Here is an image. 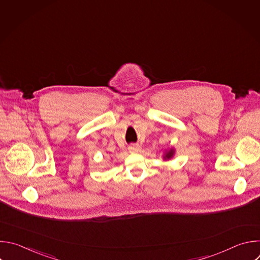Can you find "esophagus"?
I'll return each instance as SVG.
<instances>
[{"label": "esophagus", "instance_id": "esophagus-1", "mask_svg": "<svg viewBox=\"0 0 260 260\" xmlns=\"http://www.w3.org/2000/svg\"><path fill=\"white\" fill-rule=\"evenodd\" d=\"M128 150L131 152H138L141 150V146L138 145V144H132L129 147H128Z\"/></svg>", "mask_w": 260, "mask_h": 260}]
</instances>
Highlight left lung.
I'll return each mask as SVG.
<instances>
[{"instance_id":"left-lung-1","label":"left lung","mask_w":260,"mask_h":260,"mask_svg":"<svg viewBox=\"0 0 260 260\" xmlns=\"http://www.w3.org/2000/svg\"><path fill=\"white\" fill-rule=\"evenodd\" d=\"M173 154H174V151L173 150H170L167 154H166V156H165V158H167V159H169V158H171L172 156H173Z\"/></svg>"}]
</instances>
